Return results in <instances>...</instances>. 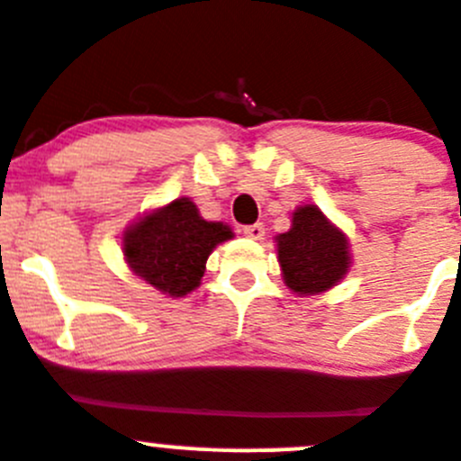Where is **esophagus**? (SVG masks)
<instances>
[{
  "instance_id": "1",
  "label": "esophagus",
  "mask_w": 461,
  "mask_h": 461,
  "mask_svg": "<svg viewBox=\"0 0 461 461\" xmlns=\"http://www.w3.org/2000/svg\"><path fill=\"white\" fill-rule=\"evenodd\" d=\"M243 234L252 240H261L264 239V234H267V230H264V225H261V222H255V225L243 227Z\"/></svg>"
}]
</instances>
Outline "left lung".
Masks as SVG:
<instances>
[{
    "label": "left lung",
    "instance_id": "obj_1",
    "mask_svg": "<svg viewBox=\"0 0 461 461\" xmlns=\"http://www.w3.org/2000/svg\"><path fill=\"white\" fill-rule=\"evenodd\" d=\"M277 261L294 294H321L349 271V240L314 204L298 206L292 230L277 236Z\"/></svg>",
    "mask_w": 461,
    "mask_h": 461
}]
</instances>
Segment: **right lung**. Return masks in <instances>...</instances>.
<instances>
[{
  "mask_svg": "<svg viewBox=\"0 0 461 461\" xmlns=\"http://www.w3.org/2000/svg\"><path fill=\"white\" fill-rule=\"evenodd\" d=\"M231 236L222 222L204 221L190 197H179L123 231V257L147 285L181 298L200 287L209 255Z\"/></svg>",
  "mask_w": 461,
  "mask_h": 461,
  "instance_id": "add662e5",
  "label": "right lung"
}]
</instances>
